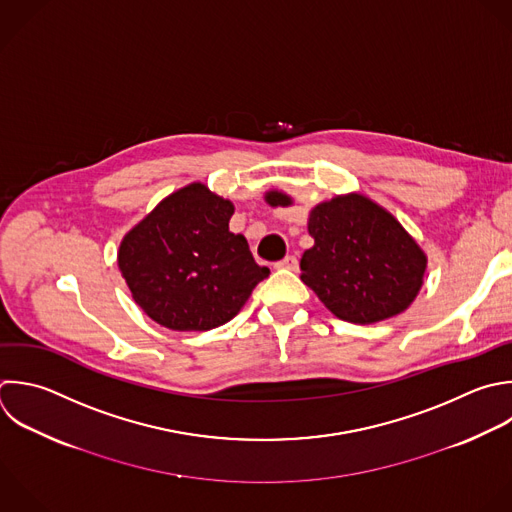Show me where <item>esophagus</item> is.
<instances>
[{"label":"esophagus","mask_w":512,"mask_h":512,"mask_svg":"<svg viewBox=\"0 0 512 512\" xmlns=\"http://www.w3.org/2000/svg\"><path fill=\"white\" fill-rule=\"evenodd\" d=\"M276 268H284V270H298V258L296 256H286L284 260L274 264Z\"/></svg>","instance_id":"esophagus-1"}]
</instances>
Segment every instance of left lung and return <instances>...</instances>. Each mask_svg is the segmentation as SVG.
<instances>
[{
    "instance_id": "1",
    "label": "left lung",
    "mask_w": 512,
    "mask_h": 512,
    "mask_svg": "<svg viewBox=\"0 0 512 512\" xmlns=\"http://www.w3.org/2000/svg\"><path fill=\"white\" fill-rule=\"evenodd\" d=\"M270 206L292 198L272 190ZM300 278L340 320L372 324L404 312L416 298L426 256L400 222L362 194L336 196L312 208Z\"/></svg>"
}]
</instances>
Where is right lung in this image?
<instances>
[{
	"label": "right lung",
	"mask_w": 512,
	"mask_h": 512,
	"mask_svg": "<svg viewBox=\"0 0 512 512\" xmlns=\"http://www.w3.org/2000/svg\"><path fill=\"white\" fill-rule=\"evenodd\" d=\"M234 204L194 182L164 198L122 240L118 266L158 324L204 332L230 322L270 270L228 222Z\"/></svg>",
	"instance_id": "obj_1"
}]
</instances>
